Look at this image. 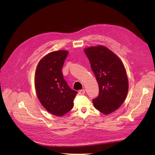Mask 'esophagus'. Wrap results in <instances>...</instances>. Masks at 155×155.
<instances>
[{"mask_svg":"<svg viewBox=\"0 0 155 155\" xmlns=\"http://www.w3.org/2000/svg\"><path fill=\"white\" fill-rule=\"evenodd\" d=\"M84 93H85V90L84 89H83V90H81V91H79V92H78V94H84Z\"/></svg>","mask_w":155,"mask_h":155,"instance_id":"34e87169","label":"esophagus"}]
</instances>
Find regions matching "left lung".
<instances>
[{"instance_id":"1","label":"left lung","mask_w":155,"mask_h":155,"mask_svg":"<svg viewBox=\"0 0 155 155\" xmlns=\"http://www.w3.org/2000/svg\"><path fill=\"white\" fill-rule=\"evenodd\" d=\"M99 88L98 96L93 103L104 114L116 110L123 103L128 93L126 70L120 59L104 46L84 49Z\"/></svg>"}]
</instances>
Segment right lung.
I'll return each instance as SVG.
<instances>
[{
	"label": "right lung",
	"instance_id": "right-lung-1",
	"mask_svg": "<svg viewBox=\"0 0 155 155\" xmlns=\"http://www.w3.org/2000/svg\"><path fill=\"white\" fill-rule=\"evenodd\" d=\"M68 54L67 51L50 52L39 61L35 72V84L39 101L48 112L59 117L72 109L77 94L62 76V68Z\"/></svg>",
	"mask_w": 155,
	"mask_h": 155
}]
</instances>
